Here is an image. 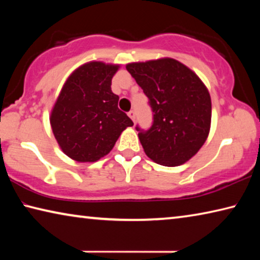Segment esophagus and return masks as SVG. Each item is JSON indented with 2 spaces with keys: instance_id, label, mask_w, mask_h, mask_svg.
Wrapping results in <instances>:
<instances>
[{
  "instance_id": "esophagus-1",
  "label": "esophagus",
  "mask_w": 260,
  "mask_h": 260,
  "mask_svg": "<svg viewBox=\"0 0 260 260\" xmlns=\"http://www.w3.org/2000/svg\"><path fill=\"white\" fill-rule=\"evenodd\" d=\"M128 117L131 118V119H132V120H133V121H135V112L133 111V110H131V111L128 112Z\"/></svg>"
}]
</instances>
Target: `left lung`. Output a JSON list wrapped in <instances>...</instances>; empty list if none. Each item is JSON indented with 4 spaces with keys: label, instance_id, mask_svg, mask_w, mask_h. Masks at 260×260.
<instances>
[{
    "label": "left lung",
    "instance_id": "1",
    "mask_svg": "<svg viewBox=\"0 0 260 260\" xmlns=\"http://www.w3.org/2000/svg\"><path fill=\"white\" fill-rule=\"evenodd\" d=\"M126 69L147 95L153 112L148 131L136 126L146 155L164 166L190 159L210 132L212 108L208 88L196 73L173 58L131 63Z\"/></svg>",
    "mask_w": 260,
    "mask_h": 260
}]
</instances>
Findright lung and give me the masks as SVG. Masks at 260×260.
<instances>
[{
  "instance_id": "right-lung-1",
  "label": "right lung",
  "mask_w": 260,
  "mask_h": 260,
  "mask_svg": "<svg viewBox=\"0 0 260 260\" xmlns=\"http://www.w3.org/2000/svg\"><path fill=\"white\" fill-rule=\"evenodd\" d=\"M119 65L89 61L78 68L61 88L51 111L52 133L65 155L96 161L112 150L133 121L118 108L111 80Z\"/></svg>"
}]
</instances>
